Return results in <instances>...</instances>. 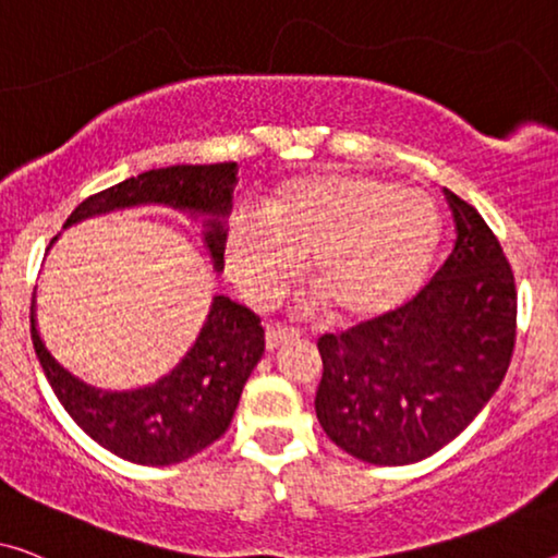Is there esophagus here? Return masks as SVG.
<instances>
[{
	"label": "esophagus",
	"mask_w": 558,
	"mask_h": 558,
	"mask_svg": "<svg viewBox=\"0 0 558 558\" xmlns=\"http://www.w3.org/2000/svg\"><path fill=\"white\" fill-rule=\"evenodd\" d=\"M301 338V330L298 328H290V326H270L265 330V345H268V351H276V348L290 343V340H298Z\"/></svg>",
	"instance_id": "34e87169"
}]
</instances>
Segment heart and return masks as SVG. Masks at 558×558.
<instances>
[{"label":"heart","instance_id":"obj_1","mask_svg":"<svg viewBox=\"0 0 558 558\" xmlns=\"http://www.w3.org/2000/svg\"><path fill=\"white\" fill-rule=\"evenodd\" d=\"M440 243L434 199L371 174L288 182L263 215H232L226 257L253 305L276 303L301 276L338 320L378 318L426 276Z\"/></svg>","mask_w":558,"mask_h":558}]
</instances>
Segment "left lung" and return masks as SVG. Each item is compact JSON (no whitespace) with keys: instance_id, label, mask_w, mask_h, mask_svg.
Returning <instances> with one entry per match:
<instances>
[{"instance_id":"obj_1","label":"left lung","mask_w":558,"mask_h":558,"mask_svg":"<svg viewBox=\"0 0 558 558\" xmlns=\"http://www.w3.org/2000/svg\"><path fill=\"white\" fill-rule=\"evenodd\" d=\"M456 243L440 270L396 311L318 340L315 415L332 444L365 463L428 459L492 401L517 343V282L501 243L444 190Z\"/></svg>"}]
</instances>
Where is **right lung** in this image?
<instances>
[{
    "mask_svg": "<svg viewBox=\"0 0 558 558\" xmlns=\"http://www.w3.org/2000/svg\"><path fill=\"white\" fill-rule=\"evenodd\" d=\"M235 174V162L147 170L89 195L74 207L64 228L137 205H168L190 213V218L205 215V247L220 272L228 238L222 222L232 205ZM29 323L39 365L64 411L99 446L140 465L180 463L226 434L245 380L265 351V330L251 307L215 295L195 345L168 376L135 390H102L72 376L47 351L37 330L35 301Z\"/></svg>",
    "mask_w": 558,
    "mask_h": 558,
    "instance_id": "add662e5",
    "label": "right lung"
}]
</instances>
